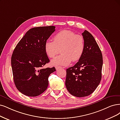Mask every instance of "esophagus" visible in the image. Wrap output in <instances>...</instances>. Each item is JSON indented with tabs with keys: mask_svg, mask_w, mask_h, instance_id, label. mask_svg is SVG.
<instances>
[{
	"mask_svg": "<svg viewBox=\"0 0 120 120\" xmlns=\"http://www.w3.org/2000/svg\"><path fill=\"white\" fill-rule=\"evenodd\" d=\"M55 68H56V70H58L59 69H61V68H62V67H59V66H56V67H55Z\"/></svg>",
	"mask_w": 120,
	"mask_h": 120,
	"instance_id": "1",
	"label": "esophagus"
}]
</instances>
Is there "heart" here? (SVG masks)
<instances>
[{"label":"heart","instance_id":"1","mask_svg":"<svg viewBox=\"0 0 120 120\" xmlns=\"http://www.w3.org/2000/svg\"><path fill=\"white\" fill-rule=\"evenodd\" d=\"M85 40L82 35L76 34L70 30H63L56 34L53 41L47 39L44 50L49 58L54 57L59 52L61 54L51 61L54 66H67L81 58L85 49Z\"/></svg>","mask_w":120,"mask_h":120}]
</instances>
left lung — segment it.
Returning <instances> with one entry per match:
<instances>
[{
    "label": "left lung",
    "mask_w": 120,
    "mask_h": 120,
    "mask_svg": "<svg viewBox=\"0 0 120 120\" xmlns=\"http://www.w3.org/2000/svg\"><path fill=\"white\" fill-rule=\"evenodd\" d=\"M85 49L78 62L66 70L65 85L72 95L82 97L90 95L101 79L102 54L92 34L85 30L82 33Z\"/></svg>",
    "instance_id": "obj_1"
}]
</instances>
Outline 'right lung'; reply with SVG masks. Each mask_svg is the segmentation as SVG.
Returning <instances> with one entry per match:
<instances>
[{
	"label": "right lung",
	"mask_w": 120,
	"mask_h": 120,
	"mask_svg": "<svg viewBox=\"0 0 120 120\" xmlns=\"http://www.w3.org/2000/svg\"><path fill=\"white\" fill-rule=\"evenodd\" d=\"M55 28L50 26L30 29L13 51L11 57L13 79L22 94L37 96L47 89L48 77L56 69L43 68L50 61L44 50V44Z\"/></svg>",
	"instance_id": "add662e5"
}]
</instances>
